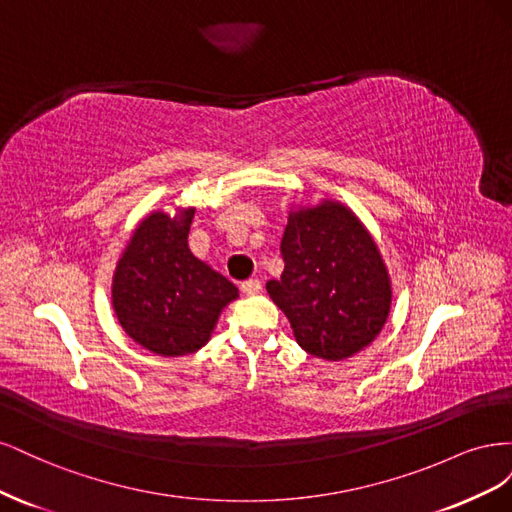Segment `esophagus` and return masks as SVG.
I'll list each match as a JSON object with an SVG mask.
<instances>
[{
	"label": "esophagus",
	"instance_id": "esophagus-1",
	"mask_svg": "<svg viewBox=\"0 0 512 512\" xmlns=\"http://www.w3.org/2000/svg\"><path fill=\"white\" fill-rule=\"evenodd\" d=\"M241 290L245 292V294H258L260 290H262V282L260 280H256V277H252V280H245L243 284H241Z\"/></svg>",
	"mask_w": 512,
	"mask_h": 512
}]
</instances>
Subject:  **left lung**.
I'll list each match as a JSON object with an SVG mask.
<instances>
[{
    "mask_svg": "<svg viewBox=\"0 0 512 512\" xmlns=\"http://www.w3.org/2000/svg\"><path fill=\"white\" fill-rule=\"evenodd\" d=\"M280 252L284 273L267 292L305 352L342 361L374 342L391 312V280L348 207L324 200L290 211Z\"/></svg>",
    "mask_w": 512,
    "mask_h": 512,
    "instance_id": "obj_1",
    "label": "left lung"
}]
</instances>
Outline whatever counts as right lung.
I'll return each mask as SVG.
<instances>
[{
	"label": "right lung",
	"mask_w": 512,
	"mask_h": 512,
	"mask_svg": "<svg viewBox=\"0 0 512 512\" xmlns=\"http://www.w3.org/2000/svg\"><path fill=\"white\" fill-rule=\"evenodd\" d=\"M194 209L156 211L138 224L113 277L117 320L138 346L160 356L203 348L237 286L188 247Z\"/></svg>",
	"instance_id": "obj_1"
}]
</instances>
